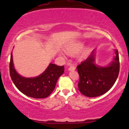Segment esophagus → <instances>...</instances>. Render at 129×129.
Returning a JSON list of instances; mask_svg holds the SVG:
<instances>
[{
  "mask_svg": "<svg viewBox=\"0 0 129 129\" xmlns=\"http://www.w3.org/2000/svg\"><path fill=\"white\" fill-rule=\"evenodd\" d=\"M75 67L73 66V65H71L70 66V67L68 69V70L69 71H74L75 70Z\"/></svg>",
  "mask_w": 129,
  "mask_h": 129,
  "instance_id": "34e87169",
  "label": "esophagus"
}]
</instances>
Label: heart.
Wrapping results in <instances>:
<instances>
[{"mask_svg":"<svg viewBox=\"0 0 129 129\" xmlns=\"http://www.w3.org/2000/svg\"><path fill=\"white\" fill-rule=\"evenodd\" d=\"M84 42H81V41H78V42H73L72 44H69V45H67L65 47V50L68 54L73 55V54H75L78 53V52H79L82 48H84ZM90 51V48L89 47H85L81 52L80 51V52L78 53V55H77V57L80 60L85 59L89 55Z\"/></svg>","mask_w":129,"mask_h":129,"instance_id":"b5f03b06","label":"heart"}]
</instances>
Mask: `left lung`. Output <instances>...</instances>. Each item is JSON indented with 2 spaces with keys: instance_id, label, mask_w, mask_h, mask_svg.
Masks as SVG:
<instances>
[{
  "instance_id": "obj_1",
  "label": "left lung",
  "mask_w": 129,
  "mask_h": 129,
  "mask_svg": "<svg viewBox=\"0 0 129 129\" xmlns=\"http://www.w3.org/2000/svg\"><path fill=\"white\" fill-rule=\"evenodd\" d=\"M95 51L77 67L79 75L78 88L80 92L90 98L97 97L107 92L116 82L119 71L118 50L109 64L101 66L95 63Z\"/></svg>"
}]
</instances>
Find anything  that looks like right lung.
I'll list each match as a JSON object with an SVG mask.
<instances>
[{"label": "right lung", "instance_id": "obj_1", "mask_svg": "<svg viewBox=\"0 0 129 129\" xmlns=\"http://www.w3.org/2000/svg\"><path fill=\"white\" fill-rule=\"evenodd\" d=\"M10 76L13 83L22 93L33 98H45L53 92L57 79L64 72V67L50 63L45 70L33 78L22 76L16 72L11 53L10 63Z\"/></svg>", "mask_w": 129, "mask_h": 129}]
</instances>
